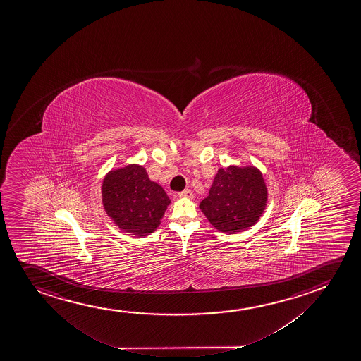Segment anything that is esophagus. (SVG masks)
<instances>
[{
    "label": "esophagus",
    "instance_id": "esophagus-1",
    "mask_svg": "<svg viewBox=\"0 0 361 361\" xmlns=\"http://www.w3.org/2000/svg\"><path fill=\"white\" fill-rule=\"evenodd\" d=\"M178 195L180 197H188V199H192V190H189V189H185V190H183V192H179Z\"/></svg>",
    "mask_w": 361,
    "mask_h": 361
}]
</instances>
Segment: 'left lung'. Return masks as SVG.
I'll use <instances>...</instances> for the list:
<instances>
[{"label": "left lung", "mask_w": 361, "mask_h": 361, "mask_svg": "<svg viewBox=\"0 0 361 361\" xmlns=\"http://www.w3.org/2000/svg\"><path fill=\"white\" fill-rule=\"evenodd\" d=\"M267 200L268 190L259 169L230 166L217 171L200 209L219 231L235 233L259 220Z\"/></svg>", "instance_id": "1"}]
</instances>
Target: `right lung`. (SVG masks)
<instances>
[{
    "instance_id": "add662e5",
    "label": "right lung",
    "mask_w": 361,
    "mask_h": 361,
    "mask_svg": "<svg viewBox=\"0 0 361 361\" xmlns=\"http://www.w3.org/2000/svg\"><path fill=\"white\" fill-rule=\"evenodd\" d=\"M102 200L116 226L137 235L152 233L171 202L164 188L152 182L139 164H129L106 174Z\"/></svg>"
}]
</instances>
